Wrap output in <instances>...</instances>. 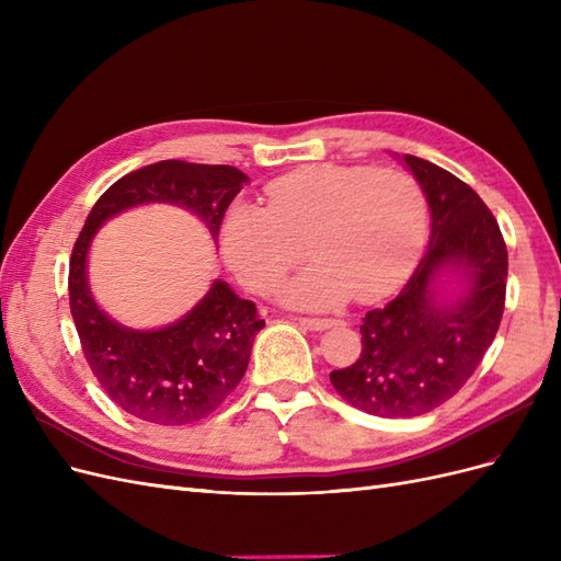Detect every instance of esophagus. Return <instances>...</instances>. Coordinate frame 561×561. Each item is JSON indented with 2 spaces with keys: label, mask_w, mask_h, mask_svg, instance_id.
<instances>
[{
  "label": "esophagus",
  "mask_w": 561,
  "mask_h": 561,
  "mask_svg": "<svg viewBox=\"0 0 561 561\" xmlns=\"http://www.w3.org/2000/svg\"><path fill=\"white\" fill-rule=\"evenodd\" d=\"M299 325L313 330V332H322V330H330L332 325H336V320L330 318H299Z\"/></svg>",
  "instance_id": "obj_1"
}]
</instances>
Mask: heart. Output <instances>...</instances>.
<instances>
[{
	"mask_svg": "<svg viewBox=\"0 0 561 561\" xmlns=\"http://www.w3.org/2000/svg\"><path fill=\"white\" fill-rule=\"evenodd\" d=\"M428 231V201L400 168L320 163L266 184V208L236 203L222 219L225 260L254 295H268L293 271L307 241L311 268L280 299L332 309L353 293L375 301L410 278Z\"/></svg>",
	"mask_w": 561,
	"mask_h": 561,
	"instance_id": "1",
	"label": "heart"
}]
</instances>
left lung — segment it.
<instances>
[{
  "mask_svg": "<svg viewBox=\"0 0 561 561\" xmlns=\"http://www.w3.org/2000/svg\"><path fill=\"white\" fill-rule=\"evenodd\" d=\"M404 163L431 206L428 252L396 299L365 313L360 358L330 371L348 404L383 419L426 414L454 398L494 342L505 307L507 250L496 217L445 168L412 154ZM449 265L469 280V293L439 308L434 278Z\"/></svg>",
  "mask_w": 561,
  "mask_h": 561,
  "instance_id": "obj_1",
  "label": "left lung"
}]
</instances>
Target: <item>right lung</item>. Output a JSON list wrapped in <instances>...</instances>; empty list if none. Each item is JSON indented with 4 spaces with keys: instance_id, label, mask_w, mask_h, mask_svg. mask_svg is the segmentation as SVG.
Instances as JSON below:
<instances>
[{
    "instance_id": "right-lung-1",
    "label": "right lung",
    "mask_w": 561,
    "mask_h": 561,
    "mask_svg": "<svg viewBox=\"0 0 561 561\" xmlns=\"http://www.w3.org/2000/svg\"><path fill=\"white\" fill-rule=\"evenodd\" d=\"M233 165L168 159L138 168L95 201L70 257V311L98 383L130 416L186 426L213 414L241 383L264 320L225 280L182 320L161 330H128L98 309L87 283L91 239L105 219L140 203H173L203 219L217 241L231 201L248 184Z\"/></svg>"
}]
</instances>
